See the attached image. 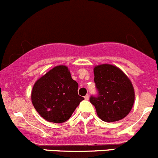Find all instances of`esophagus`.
<instances>
[{
  "label": "esophagus",
  "instance_id": "obj_1",
  "mask_svg": "<svg viewBox=\"0 0 158 158\" xmlns=\"http://www.w3.org/2000/svg\"><path fill=\"white\" fill-rule=\"evenodd\" d=\"M85 100H89V95H86L85 96Z\"/></svg>",
  "mask_w": 158,
  "mask_h": 158
}]
</instances>
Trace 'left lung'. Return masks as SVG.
Masks as SVG:
<instances>
[{
	"label": "left lung",
	"mask_w": 158,
	"mask_h": 158,
	"mask_svg": "<svg viewBox=\"0 0 158 158\" xmlns=\"http://www.w3.org/2000/svg\"><path fill=\"white\" fill-rule=\"evenodd\" d=\"M94 76L98 95L91 96L89 101L98 118L114 122L126 117L135 102V89L130 79L122 69L111 64L95 66Z\"/></svg>",
	"instance_id": "left-lung-1"
}]
</instances>
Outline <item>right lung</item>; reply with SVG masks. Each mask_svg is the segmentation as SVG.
Wrapping results in <instances>:
<instances>
[{"label": "right lung", "instance_id": "add662e5", "mask_svg": "<svg viewBox=\"0 0 158 158\" xmlns=\"http://www.w3.org/2000/svg\"><path fill=\"white\" fill-rule=\"evenodd\" d=\"M79 85L66 66H55L33 85L31 101L45 120L62 123L71 117L84 98L78 95Z\"/></svg>", "mask_w": 158, "mask_h": 158}]
</instances>
